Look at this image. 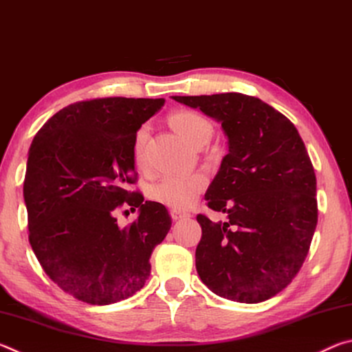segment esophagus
Masks as SVG:
<instances>
[{"mask_svg": "<svg viewBox=\"0 0 352 352\" xmlns=\"http://www.w3.org/2000/svg\"><path fill=\"white\" fill-rule=\"evenodd\" d=\"M170 217L174 220H180L184 217H189V212L186 211H182V210H175V208H172L170 210Z\"/></svg>", "mask_w": 352, "mask_h": 352, "instance_id": "34e87169", "label": "esophagus"}]
</instances>
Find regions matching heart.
<instances>
[{
    "instance_id": "heart-1",
    "label": "heart",
    "mask_w": 352,
    "mask_h": 352,
    "mask_svg": "<svg viewBox=\"0 0 352 352\" xmlns=\"http://www.w3.org/2000/svg\"><path fill=\"white\" fill-rule=\"evenodd\" d=\"M170 124L189 144L197 146L200 142H208L212 135V124L194 110H178L170 115ZM148 124L136 130L133 140V158L138 168L146 164V142L148 136ZM206 186V177L200 172L195 174H168L151 188V197L166 206L184 210L199 197Z\"/></svg>"
}]
</instances>
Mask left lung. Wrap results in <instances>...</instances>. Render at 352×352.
<instances>
[{
  "instance_id": "obj_1",
  "label": "left lung",
  "mask_w": 352,
  "mask_h": 352,
  "mask_svg": "<svg viewBox=\"0 0 352 352\" xmlns=\"http://www.w3.org/2000/svg\"><path fill=\"white\" fill-rule=\"evenodd\" d=\"M222 124L228 153L205 199L226 222L199 214L195 269L214 294L261 302L287 287L309 253L318 220L317 178L300 133L254 96H172Z\"/></svg>"
}]
</instances>
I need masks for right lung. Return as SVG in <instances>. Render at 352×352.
Here are the masks:
<instances>
[{
  "label": "right lung",
  "mask_w": 352,
  "mask_h": 352,
  "mask_svg": "<svg viewBox=\"0 0 352 352\" xmlns=\"http://www.w3.org/2000/svg\"><path fill=\"white\" fill-rule=\"evenodd\" d=\"M164 99L80 100L46 121L29 148L23 195L29 242L63 292L88 305H111L142 289L151 254L169 233L164 205L144 201L136 182L135 133ZM127 204L140 216L119 229Z\"/></svg>",
  "instance_id": "right-lung-1"
}]
</instances>
